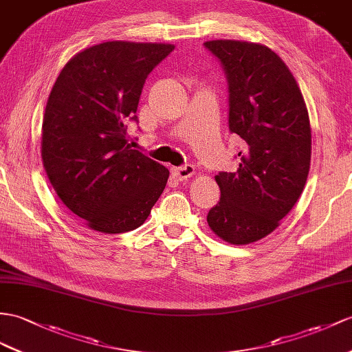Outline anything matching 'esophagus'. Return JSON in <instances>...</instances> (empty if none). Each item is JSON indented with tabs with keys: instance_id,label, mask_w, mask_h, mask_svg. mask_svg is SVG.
<instances>
[{
	"instance_id": "obj_1",
	"label": "esophagus",
	"mask_w": 352,
	"mask_h": 352,
	"mask_svg": "<svg viewBox=\"0 0 352 352\" xmlns=\"http://www.w3.org/2000/svg\"><path fill=\"white\" fill-rule=\"evenodd\" d=\"M173 175L179 179V181H184V179H188L195 175V167L191 164H186L182 167H177L173 170Z\"/></svg>"
}]
</instances>
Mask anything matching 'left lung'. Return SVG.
Listing matches in <instances>:
<instances>
[{"label": "left lung", "instance_id": "1", "mask_svg": "<svg viewBox=\"0 0 352 352\" xmlns=\"http://www.w3.org/2000/svg\"><path fill=\"white\" fill-rule=\"evenodd\" d=\"M230 91V131L245 140L233 173L215 181L221 199L208 213L210 230L231 245L270 234L294 208L311 167L309 113L293 73L267 46L210 40Z\"/></svg>", "mask_w": 352, "mask_h": 352}]
</instances>
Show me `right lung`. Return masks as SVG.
<instances>
[{"mask_svg":"<svg viewBox=\"0 0 352 352\" xmlns=\"http://www.w3.org/2000/svg\"><path fill=\"white\" fill-rule=\"evenodd\" d=\"M168 43L104 41L68 61L50 91L41 160L56 195L85 226L104 234L140 227L168 170L126 143L128 118Z\"/></svg>","mask_w":352,"mask_h":352,"instance_id":"right-lung-1","label":"right lung"}]
</instances>
